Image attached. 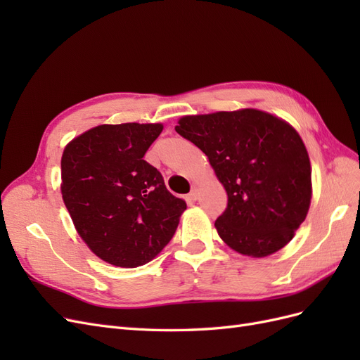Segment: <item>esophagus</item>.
<instances>
[{"label": "esophagus", "instance_id": "1", "mask_svg": "<svg viewBox=\"0 0 360 360\" xmlns=\"http://www.w3.org/2000/svg\"><path fill=\"white\" fill-rule=\"evenodd\" d=\"M197 198H198V189H192V191L186 195V201H188V202L197 201Z\"/></svg>", "mask_w": 360, "mask_h": 360}]
</instances>
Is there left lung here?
<instances>
[{
  "label": "left lung",
  "instance_id": "8db88e82",
  "mask_svg": "<svg viewBox=\"0 0 360 360\" xmlns=\"http://www.w3.org/2000/svg\"><path fill=\"white\" fill-rule=\"evenodd\" d=\"M176 132L209 159L228 204L214 226L236 252L263 258L290 243L312 198L311 162L299 132L266 111L184 115Z\"/></svg>",
  "mask_w": 360,
  "mask_h": 360
}]
</instances>
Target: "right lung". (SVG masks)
Segmentation results:
<instances>
[{
  "mask_svg": "<svg viewBox=\"0 0 360 360\" xmlns=\"http://www.w3.org/2000/svg\"><path fill=\"white\" fill-rule=\"evenodd\" d=\"M162 123L101 124L64 147L61 195L93 254L134 269L156 258L176 233L186 201L143 158Z\"/></svg>",
  "mask_w": 360,
  "mask_h": 360,
  "instance_id": "obj_1",
  "label": "right lung"
}]
</instances>
